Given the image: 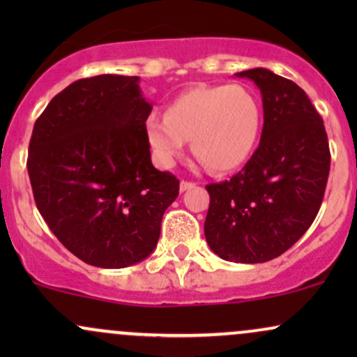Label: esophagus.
<instances>
[{
  "mask_svg": "<svg viewBox=\"0 0 357 357\" xmlns=\"http://www.w3.org/2000/svg\"><path fill=\"white\" fill-rule=\"evenodd\" d=\"M195 186H196V184L192 181H181V184H179V190L188 191V190H192Z\"/></svg>",
  "mask_w": 357,
  "mask_h": 357,
  "instance_id": "obj_1",
  "label": "esophagus"
}]
</instances>
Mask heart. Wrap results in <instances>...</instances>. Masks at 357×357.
<instances>
[{
	"label": "heart",
	"instance_id": "obj_1",
	"mask_svg": "<svg viewBox=\"0 0 357 357\" xmlns=\"http://www.w3.org/2000/svg\"><path fill=\"white\" fill-rule=\"evenodd\" d=\"M260 104L243 85H203L179 93L165 117L153 112L146 137L154 161L171 167L191 141V151L213 173L243 165L260 132Z\"/></svg>",
	"mask_w": 357,
	"mask_h": 357
}]
</instances>
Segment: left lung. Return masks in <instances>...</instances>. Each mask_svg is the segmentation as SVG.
I'll use <instances>...</instances> for the list:
<instances>
[{
	"instance_id": "obj_1",
	"label": "left lung",
	"mask_w": 357,
	"mask_h": 357,
	"mask_svg": "<svg viewBox=\"0 0 357 357\" xmlns=\"http://www.w3.org/2000/svg\"><path fill=\"white\" fill-rule=\"evenodd\" d=\"M260 89V146L238 174L211 183L208 245L223 260L261 264L287 252L317 216L331 169L322 117L292 80L267 68L236 73Z\"/></svg>"
}]
</instances>
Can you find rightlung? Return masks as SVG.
<instances>
[{
  "instance_id": "right-lung-1",
  "label": "right lung",
  "mask_w": 357,
  "mask_h": 357,
  "mask_svg": "<svg viewBox=\"0 0 357 357\" xmlns=\"http://www.w3.org/2000/svg\"><path fill=\"white\" fill-rule=\"evenodd\" d=\"M153 105L139 77L97 75L61 90L36 119L28 174L40 215L85 264L124 268L153 253L179 179L151 162Z\"/></svg>"
}]
</instances>
